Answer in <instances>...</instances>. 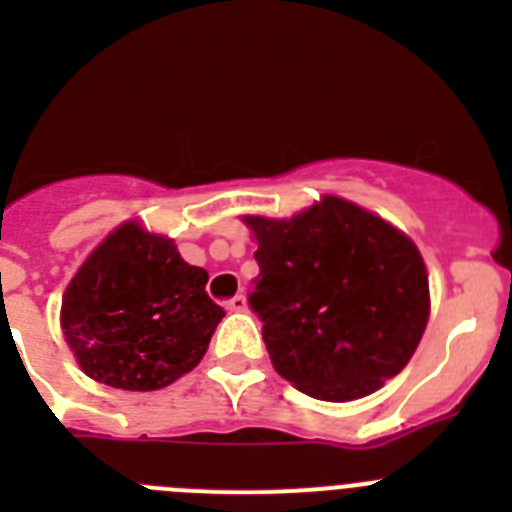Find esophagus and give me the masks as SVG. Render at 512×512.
Returning a JSON list of instances; mask_svg holds the SVG:
<instances>
[{
	"instance_id": "34e87169",
	"label": "esophagus",
	"mask_w": 512,
	"mask_h": 512,
	"mask_svg": "<svg viewBox=\"0 0 512 512\" xmlns=\"http://www.w3.org/2000/svg\"><path fill=\"white\" fill-rule=\"evenodd\" d=\"M225 307H228L230 312H246L248 302H246V297H243V295H235V297H230L228 302H225Z\"/></svg>"
}]
</instances>
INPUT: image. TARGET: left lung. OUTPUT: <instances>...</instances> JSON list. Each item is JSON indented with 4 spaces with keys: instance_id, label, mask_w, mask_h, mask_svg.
<instances>
[{
    "instance_id": "left-lung-1",
    "label": "left lung",
    "mask_w": 512,
    "mask_h": 512,
    "mask_svg": "<svg viewBox=\"0 0 512 512\" xmlns=\"http://www.w3.org/2000/svg\"><path fill=\"white\" fill-rule=\"evenodd\" d=\"M243 223L261 269L248 305L277 374L315 400L348 402L405 369L431 312L428 271L408 235L341 197L289 220Z\"/></svg>"
}]
</instances>
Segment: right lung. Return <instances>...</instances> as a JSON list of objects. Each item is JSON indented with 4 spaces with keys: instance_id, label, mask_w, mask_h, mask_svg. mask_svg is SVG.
<instances>
[{
    "instance_id": "obj_1",
    "label": "right lung",
    "mask_w": 512,
    "mask_h": 512,
    "mask_svg": "<svg viewBox=\"0 0 512 512\" xmlns=\"http://www.w3.org/2000/svg\"><path fill=\"white\" fill-rule=\"evenodd\" d=\"M207 271L135 220L112 230L63 292L61 328L81 372L115 390L151 392L200 364L225 310Z\"/></svg>"
}]
</instances>
